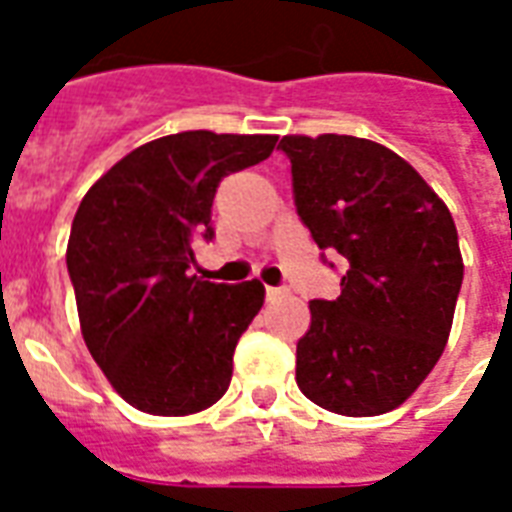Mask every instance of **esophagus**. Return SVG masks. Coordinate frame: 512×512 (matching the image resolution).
Segmentation results:
<instances>
[{"label":"esophagus","mask_w":512,"mask_h":512,"mask_svg":"<svg viewBox=\"0 0 512 512\" xmlns=\"http://www.w3.org/2000/svg\"><path fill=\"white\" fill-rule=\"evenodd\" d=\"M265 297H268V300H279V297H284V289L268 287V289H265Z\"/></svg>","instance_id":"34e87169"}]
</instances>
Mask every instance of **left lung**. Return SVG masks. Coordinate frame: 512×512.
<instances>
[{"label": "left lung", "mask_w": 512, "mask_h": 512, "mask_svg": "<svg viewBox=\"0 0 512 512\" xmlns=\"http://www.w3.org/2000/svg\"><path fill=\"white\" fill-rule=\"evenodd\" d=\"M279 148L321 260L348 263L340 297L311 300L297 388L327 412H390L449 340L465 271L452 212L412 164L372 140L287 135Z\"/></svg>", "instance_id": "obj_1"}]
</instances>
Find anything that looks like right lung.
I'll return each instance as SVG.
<instances>
[{"label":"right lung","mask_w":512,"mask_h":512,"mask_svg":"<svg viewBox=\"0 0 512 512\" xmlns=\"http://www.w3.org/2000/svg\"><path fill=\"white\" fill-rule=\"evenodd\" d=\"M276 135L191 130L116 162L76 209L66 265L92 358L140 412L183 417L231 385L233 350L263 308L257 279L188 276L193 241H212L220 180L260 164Z\"/></svg>","instance_id":"obj_1"}]
</instances>
